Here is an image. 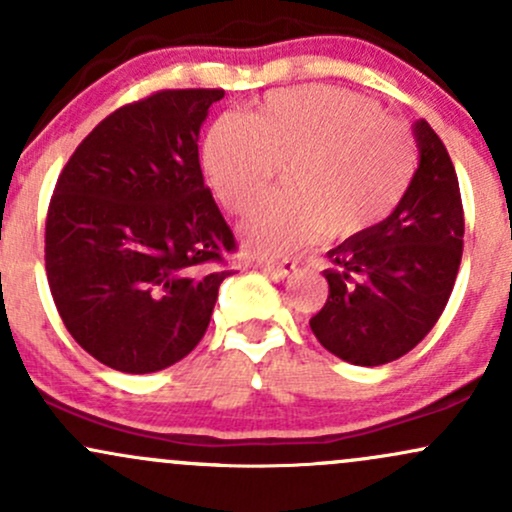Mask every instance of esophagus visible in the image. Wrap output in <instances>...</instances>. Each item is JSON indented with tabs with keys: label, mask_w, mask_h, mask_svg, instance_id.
Masks as SVG:
<instances>
[{
	"label": "esophagus",
	"mask_w": 512,
	"mask_h": 512,
	"mask_svg": "<svg viewBox=\"0 0 512 512\" xmlns=\"http://www.w3.org/2000/svg\"><path fill=\"white\" fill-rule=\"evenodd\" d=\"M260 269L264 274L274 276V279H286V276L296 272V262H289V260H284V262H262Z\"/></svg>",
	"instance_id": "34e87169"
}]
</instances>
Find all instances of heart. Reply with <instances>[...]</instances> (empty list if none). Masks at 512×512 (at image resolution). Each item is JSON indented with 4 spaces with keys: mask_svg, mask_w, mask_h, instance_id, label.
<instances>
[{
    "mask_svg": "<svg viewBox=\"0 0 512 512\" xmlns=\"http://www.w3.org/2000/svg\"><path fill=\"white\" fill-rule=\"evenodd\" d=\"M211 190L245 214L286 168L284 195L243 223L245 250L279 257L327 238H349L383 221L414 175V144L368 98L330 86L264 96L245 117H223L202 151Z\"/></svg>",
    "mask_w": 512,
    "mask_h": 512,
    "instance_id": "1",
    "label": "heart"
}]
</instances>
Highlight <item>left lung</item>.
<instances>
[{"instance_id": "8db88e82", "label": "left lung", "mask_w": 512, "mask_h": 512, "mask_svg": "<svg viewBox=\"0 0 512 512\" xmlns=\"http://www.w3.org/2000/svg\"><path fill=\"white\" fill-rule=\"evenodd\" d=\"M419 168L387 219L327 252L330 296L310 317L317 342L354 366L414 349L443 315L462 260L464 214L448 149L414 122Z\"/></svg>"}]
</instances>
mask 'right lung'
Returning a JSON list of instances; mask_svg holds the SVG:
<instances>
[{"label": "right lung", "mask_w": 512, "mask_h": 512, "mask_svg": "<svg viewBox=\"0 0 512 512\" xmlns=\"http://www.w3.org/2000/svg\"><path fill=\"white\" fill-rule=\"evenodd\" d=\"M221 88L158 91L76 146L45 223V272L64 327L120 373H156L207 332L236 238L199 168Z\"/></svg>", "instance_id": "add662e5"}]
</instances>
